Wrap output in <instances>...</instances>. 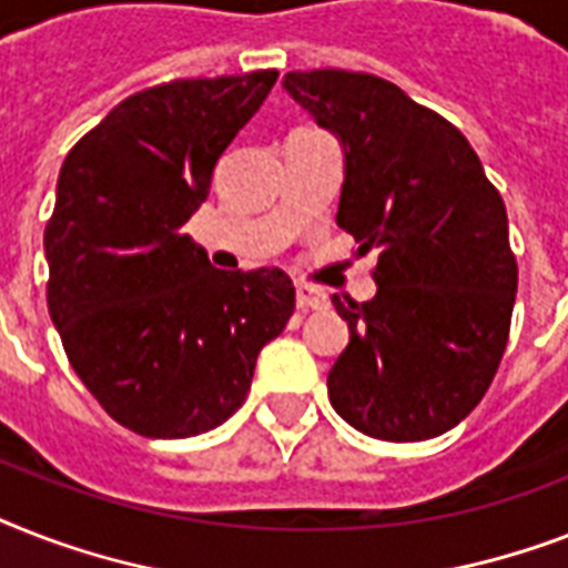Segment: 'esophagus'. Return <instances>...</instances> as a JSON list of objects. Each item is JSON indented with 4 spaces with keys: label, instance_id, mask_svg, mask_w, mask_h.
<instances>
[{
    "label": "esophagus",
    "instance_id": "34e87169",
    "mask_svg": "<svg viewBox=\"0 0 568 568\" xmlns=\"http://www.w3.org/2000/svg\"><path fill=\"white\" fill-rule=\"evenodd\" d=\"M294 301H297V310H321V306H327V294L312 285H297Z\"/></svg>",
    "mask_w": 568,
    "mask_h": 568
}]
</instances>
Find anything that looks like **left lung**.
Here are the masks:
<instances>
[{
  "instance_id": "obj_1",
  "label": "left lung",
  "mask_w": 568,
  "mask_h": 568,
  "mask_svg": "<svg viewBox=\"0 0 568 568\" xmlns=\"http://www.w3.org/2000/svg\"><path fill=\"white\" fill-rule=\"evenodd\" d=\"M285 91L345 146L336 221L377 253L374 301L333 297L351 342L329 404L383 442L442 436L501 365L519 265L507 209L450 120L397 84L351 70H294Z\"/></svg>"
}]
</instances>
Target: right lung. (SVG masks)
<instances>
[{
	"instance_id": "right-lung-1",
	"label": "right lung",
	"mask_w": 568,
	"mask_h": 568,
	"mask_svg": "<svg viewBox=\"0 0 568 568\" xmlns=\"http://www.w3.org/2000/svg\"><path fill=\"white\" fill-rule=\"evenodd\" d=\"M276 75L144 88L61 164L43 232L49 315L88 392L138 436L189 439L226 422L292 318L288 274L217 271L180 232Z\"/></svg>"
}]
</instances>
